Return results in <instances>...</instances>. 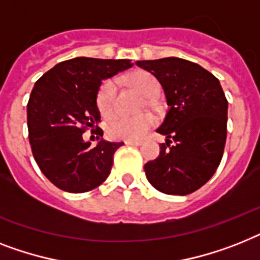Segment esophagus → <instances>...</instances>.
<instances>
[{"label":"esophagus","mask_w":260,"mask_h":260,"mask_svg":"<svg viewBox=\"0 0 260 260\" xmlns=\"http://www.w3.org/2000/svg\"><path fill=\"white\" fill-rule=\"evenodd\" d=\"M126 145H141L140 140H125L124 141Z\"/></svg>","instance_id":"34e87169"}]
</instances>
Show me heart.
<instances>
[{
    "instance_id": "heart-1",
    "label": "heart",
    "mask_w": 260,
    "mask_h": 260,
    "mask_svg": "<svg viewBox=\"0 0 260 260\" xmlns=\"http://www.w3.org/2000/svg\"><path fill=\"white\" fill-rule=\"evenodd\" d=\"M125 82L139 93L147 97V105L153 107L152 96L157 94L160 84L155 76L147 71H136L125 76ZM97 107L103 116L113 115L116 107V84L113 80L105 81L100 86L97 94ZM155 123V120L148 113L136 116V117H117L108 125V135L112 139H121V140H139L144 137Z\"/></svg>"
}]
</instances>
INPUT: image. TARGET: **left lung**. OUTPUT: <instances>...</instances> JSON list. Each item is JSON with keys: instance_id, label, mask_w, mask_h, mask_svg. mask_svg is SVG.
Instances as JSON below:
<instances>
[{"instance_id": "8db88e82", "label": "left lung", "mask_w": 260, "mask_h": 260, "mask_svg": "<svg viewBox=\"0 0 260 260\" xmlns=\"http://www.w3.org/2000/svg\"><path fill=\"white\" fill-rule=\"evenodd\" d=\"M159 80L170 107L156 132L166 136L145 176L167 195H188L212 178L227 137L229 103L219 80L179 57L136 61Z\"/></svg>"}]
</instances>
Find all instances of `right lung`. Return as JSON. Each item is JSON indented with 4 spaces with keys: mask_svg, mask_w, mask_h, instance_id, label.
Returning a JSON list of instances; mask_svg holds the SVG:
<instances>
[{
    "mask_svg": "<svg viewBox=\"0 0 260 260\" xmlns=\"http://www.w3.org/2000/svg\"><path fill=\"white\" fill-rule=\"evenodd\" d=\"M132 65L131 60L76 57L36 81L27 103L29 143L42 174L62 191H90L111 174L113 155L123 143L104 140L97 128L92 132L101 140L90 147L82 134L100 121L101 82Z\"/></svg>",
    "mask_w": 260,
    "mask_h": 260,
    "instance_id": "1",
    "label": "right lung"
}]
</instances>
